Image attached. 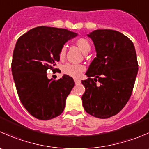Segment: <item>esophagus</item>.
Masks as SVG:
<instances>
[{
    "mask_svg": "<svg viewBox=\"0 0 149 149\" xmlns=\"http://www.w3.org/2000/svg\"><path fill=\"white\" fill-rule=\"evenodd\" d=\"M74 81H75V84H80V82H81L80 80H79V79H75Z\"/></svg>",
    "mask_w": 149,
    "mask_h": 149,
    "instance_id": "1",
    "label": "esophagus"
}]
</instances>
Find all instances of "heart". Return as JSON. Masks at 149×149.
<instances>
[{
	"mask_svg": "<svg viewBox=\"0 0 149 149\" xmlns=\"http://www.w3.org/2000/svg\"><path fill=\"white\" fill-rule=\"evenodd\" d=\"M76 45L80 50L84 54H86L91 50V44L88 40L85 38H79L76 41ZM66 53V47L65 46L61 48L60 51V57L63 58L65 57ZM63 72L68 76H72V77L77 78L80 76L82 72L84 71V67L82 65H78V64H71L67 63L63 66Z\"/></svg>",
	"mask_w": 149,
	"mask_h": 149,
	"instance_id": "b5f03b06",
	"label": "heart"
}]
</instances>
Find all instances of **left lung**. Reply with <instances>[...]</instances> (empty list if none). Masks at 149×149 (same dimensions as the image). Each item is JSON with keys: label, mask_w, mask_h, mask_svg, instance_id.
Here are the masks:
<instances>
[{"label": "left lung", "mask_w": 149, "mask_h": 149, "mask_svg": "<svg viewBox=\"0 0 149 149\" xmlns=\"http://www.w3.org/2000/svg\"><path fill=\"white\" fill-rule=\"evenodd\" d=\"M87 36L97 57L86 73L88 79L81 81L82 104L89 115L106 119L120 112L131 96L139 70L136 49L128 37L115 30H94Z\"/></svg>", "instance_id": "8db88e82"}]
</instances>
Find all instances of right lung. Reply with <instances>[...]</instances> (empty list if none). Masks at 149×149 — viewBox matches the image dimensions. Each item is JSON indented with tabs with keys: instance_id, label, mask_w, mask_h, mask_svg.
<instances>
[{
	"instance_id": "obj_1",
	"label": "right lung",
	"mask_w": 149,
	"mask_h": 149,
	"mask_svg": "<svg viewBox=\"0 0 149 149\" xmlns=\"http://www.w3.org/2000/svg\"><path fill=\"white\" fill-rule=\"evenodd\" d=\"M77 35L65 29L41 26L16 42L11 63L13 80L21 102L37 119L48 120L63 112L74 81L68 75L57 81L49 79L47 70H53L61 48Z\"/></svg>"
}]
</instances>
